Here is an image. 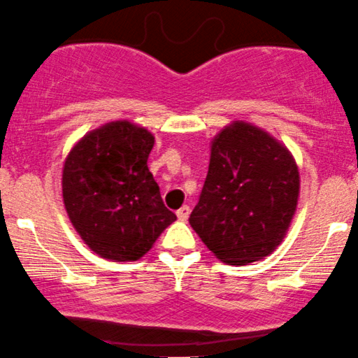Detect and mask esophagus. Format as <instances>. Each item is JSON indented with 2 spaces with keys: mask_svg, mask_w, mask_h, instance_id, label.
<instances>
[{
  "mask_svg": "<svg viewBox=\"0 0 358 358\" xmlns=\"http://www.w3.org/2000/svg\"><path fill=\"white\" fill-rule=\"evenodd\" d=\"M189 213H191V208L184 204L182 208H179L178 210V218L180 220V222H186V220L189 218Z\"/></svg>",
  "mask_w": 358,
  "mask_h": 358,
  "instance_id": "esophagus-1",
  "label": "esophagus"
}]
</instances>
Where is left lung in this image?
<instances>
[{"mask_svg":"<svg viewBox=\"0 0 358 358\" xmlns=\"http://www.w3.org/2000/svg\"><path fill=\"white\" fill-rule=\"evenodd\" d=\"M299 196V172L286 147L236 122L213 140L191 227L223 262L243 266L282 242Z\"/></svg>","mask_w":358,"mask_h":358,"instance_id":"8db88e82","label":"left lung"}]
</instances>
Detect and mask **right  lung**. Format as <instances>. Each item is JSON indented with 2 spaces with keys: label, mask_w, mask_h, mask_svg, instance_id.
<instances>
[{
  "label": "right lung",
  "mask_w": 358,
  "mask_h": 358,
  "mask_svg": "<svg viewBox=\"0 0 358 358\" xmlns=\"http://www.w3.org/2000/svg\"><path fill=\"white\" fill-rule=\"evenodd\" d=\"M154 136L130 122L87 134L64 164L67 215L92 252L111 260H136L178 216L160 198L147 160Z\"/></svg>",
  "instance_id": "right-lung-1"
}]
</instances>
